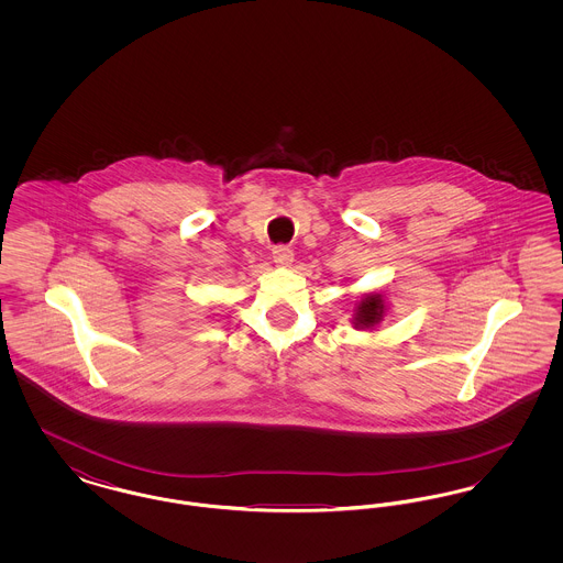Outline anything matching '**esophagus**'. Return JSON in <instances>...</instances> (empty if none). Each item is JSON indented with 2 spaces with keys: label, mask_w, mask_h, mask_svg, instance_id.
I'll return each instance as SVG.
<instances>
[{
  "label": "esophagus",
  "mask_w": 563,
  "mask_h": 563,
  "mask_svg": "<svg viewBox=\"0 0 563 563\" xmlns=\"http://www.w3.org/2000/svg\"><path fill=\"white\" fill-rule=\"evenodd\" d=\"M272 257H274V262H276L278 266H291V262H294V249H289V246H285V244H278V246L272 249Z\"/></svg>",
  "instance_id": "34e87169"
}]
</instances>
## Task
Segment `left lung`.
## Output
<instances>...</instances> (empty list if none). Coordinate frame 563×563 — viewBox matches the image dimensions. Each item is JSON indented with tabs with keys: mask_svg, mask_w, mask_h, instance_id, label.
Here are the masks:
<instances>
[{
	"mask_svg": "<svg viewBox=\"0 0 563 563\" xmlns=\"http://www.w3.org/2000/svg\"><path fill=\"white\" fill-rule=\"evenodd\" d=\"M384 301H382V295L369 294L363 297V301L358 303L356 308V314H354V324L361 327V329H369L377 322L382 321L384 317Z\"/></svg>",
	"mask_w": 563,
	"mask_h": 563,
	"instance_id": "1",
	"label": "left lung"
}]
</instances>
